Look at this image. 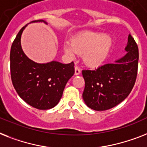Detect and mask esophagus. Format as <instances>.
<instances>
[{
	"mask_svg": "<svg viewBox=\"0 0 147 147\" xmlns=\"http://www.w3.org/2000/svg\"><path fill=\"white\" fill-rule=\"evenodd\" d=\"M80 73H81V69L78 66H76L75 67V75L78 76V75H80Z\"/></svg>",
	"mask_w": 147,
	"mask_h": 147,
	"instance_id": "1",
	"label": "esophagus"
}]
</instances>
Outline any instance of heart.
I'll use <instances>...</instances> for the list:
<instances>
[{"label": "heart", "mask_w": 147, "mask_h": 147, "mask_svg": "<svg viewBox=\"0 0 147 147\" xmlns=\"http://www.w3.org/2000/svg\"><path fill=\"white\" fill-rule=\"evenodd\" d=\"M113 45V40L109 34L84 32L74 37L70 42H65L63 49L71 57L82 54V59L86 65L96 67L107 59Z\"/></svg>", "instance_id": "heart-1"}]
</instances>
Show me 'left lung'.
Instances as JSON below:
<instances>
[{
	"instance_id": "obj_1",
	"label": "left lung",
	"mask_w": 147,
	"mask_h": 147,
	"mask_svg": "<svg viewBox=\"0 0 147 147\" xmlns=\"http://www.w3.org/2000/svg\"><path fill=\"white\" fill-rule=\"evenodd\" d=\"M127 53L114 63H107L94 70H82L85 87L82 97L89 108L107 110L127 97L135 84L138 75V47L128 35Z\"/></svg>"
}]
</instances>
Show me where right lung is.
Segmentation results:
<instances>
[{
    "mask_svg": "<svg viewBox=\"0 0 147 147\" xmlns=\"http://www.w3.org/2000/svg\"><path fill=\"white\" fill-rule=\"evenodd\" d=\"M31 22H47L37 20ZM27 26L19 32L10 50V74L19 96L32 107L46 110L58 104L67 82L75 73L74 63L57 61L38 63L28 58L21 46V36Z\"/></svg>",
    "mask_w": 147,
    "mask_h": 147,
    "instance_id": "add662e5",
    "label": "right lung"
}]
</instances>
